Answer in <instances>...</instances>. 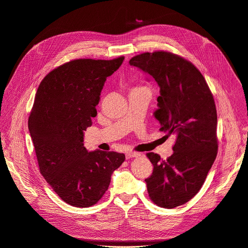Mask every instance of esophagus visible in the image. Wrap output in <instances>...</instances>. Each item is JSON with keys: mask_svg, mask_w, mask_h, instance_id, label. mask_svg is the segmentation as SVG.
Segmentation results:
<instances>
[{"mask_svg": "<svg viewBox=\"0 0 248 248\" xmlns=\"http://www.w3.org/2000/svg\"><path fill=\"white\" fill-rule=\"evenodd\" d=\"M140 154L137 153V152H132V151H128L125 153V158L126 159H130V158H135V157H138Z\"/></svg>", "mask_w": 248, "mask_h": 248, "instance_id": "esophagus-1", "label": "esophagus"}]
</instances>
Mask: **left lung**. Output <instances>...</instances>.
<instances>
[{"instance_id":"8db88e82","label":"left lung","mask_w":248,"mask_h":248,"mask_svg":"<svg viewBox=\"0 0 248 248\" xmlns=\"http://www.w3.org/2000/svg\"><path fill=\"white\" fill-rule=\"evenodd\" d=\"M129 64L149 75L160 87L154 117L161 131L175 134L173 153L167 160L147 157L153 172L145 180L150 199L171 209L189 201L202 187L218 150L217 111L209 86L188 61L169 52L143 53Z\"/></svg>"}]
</instances>
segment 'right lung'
I'll return each mask as SVG.
<instances>
[{"label": "right lung", "mask_w": 248, "mask_h": 248, "mask_svg": "<svg viewBox=\"0 0 248 248\" xmlns=\"http://www.w3.org/2000/svg\"><path fill=\"white\" fill-rule=\"evenodd\" d=\"M124 58L81 59L66 62L41 81L28 119L41 174L67 204L85 208L107 191L111 176L124 161L123 153L95 150L83 144L108 77Z\"/></svg>", "instance_id": "obj_1"}]
</instances>
